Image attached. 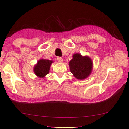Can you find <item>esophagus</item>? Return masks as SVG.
Listing matches in <instances>:
<instances>
[{
  "instance_id": "1",
  "label": "esophagus",
  "mask_w": 129,
  "mask_h": 129,
  "mask_svg": "<svg viewBox=\"0 0 129 129\" xmlns=\"http://www.w3.org/2000/svg\"><path fill=\"white\" fill-rule=\"evenodd\" d=\"M57 61H58V62H62L63 59L62 58V57H58L57 58Z\"/></svg>"
}]
</instances>
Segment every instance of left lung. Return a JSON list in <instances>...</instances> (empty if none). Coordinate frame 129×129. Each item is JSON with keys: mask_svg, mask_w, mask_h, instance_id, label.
I'll list each match as a JSON object with an SVG mask.
<instances>
[{"mask_svg": "<svg viewBox=\"0 0 129 129\" xmlns=\"http://www.w3.org/2000/svg\"><path fill=\"white\" fill-rule=\"evenodd\" d=\"M70 71L76 78L83 79L90 74L92 68V62L88 56L78 53L73 55V58L69 62Z\"/></svg>", "mask_w": 129, "mask_h": 129, "instance_id": "left-lung-1", "label": "left lung"}]
</instances>
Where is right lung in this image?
Here are the masks:
<instances>
[{
	"label": "right lung",
	"mask_w": 129,
	"mask_h": 129,
	"mask_svg": "<svg viewBox=\"0 0 129 129\" xmlns=\"http://www.w3.org/2000/svg\"><path fill=\"white\" fill-rule=\"evenodd\" d=\"M52 63V61L50 60L44 59L39 60L34 68V73L40 78H43L49 73Z\"/></svg>",
	"instance_id": "1"
}]
</instances>
